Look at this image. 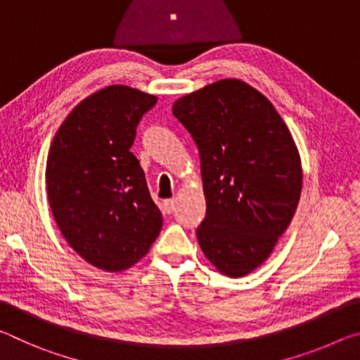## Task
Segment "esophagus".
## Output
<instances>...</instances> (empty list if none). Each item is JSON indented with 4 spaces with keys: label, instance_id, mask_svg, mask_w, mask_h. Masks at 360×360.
Wrapping results in <instances>:
<instances>
[{
    "label": "esophagus",
    "instance_id": "esophagus-1",
    "mask_svg": "<svg viewBox=\"0 0 360 360\" xmlns=\"http://www.w3.org/2000/svg\"><path fill=\"white\" fill-rule=\"evenodd\" d=\"M163 210H165L168 214L169 212H173L176 210V200H165V203H163Z\"/></svg>",
    "mask_w": 360,
    "mask_h": 360
}]
</instances>
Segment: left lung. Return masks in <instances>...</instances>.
Wrapping results in <instances>:
<instances>
[{
	"label": "left lung",
	"mask_w": 360,
	"mask_h": 360,
	"mask_svg": "<svg viewBox=\"0 0 360 360\" xmlns=\"http://www.w3.org/2000/svg\"><path fill=\"white\" fill-rule=\"evenodd\" d=\"M202 158L206 217L198 245L219 273L241 278L270 257L295 214L300 154L281 115L241 79H221L174 101Z\"/></svg>",
	"instance_id": "1"
}]
</instances>
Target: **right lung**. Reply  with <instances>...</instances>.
Instances as JSON below:
<instances>
[{"mask_svg": "<svg viewBox=\"0 0 360 360\" xmlns=\"http://www.w3.org/2000/svg\"><path fill=\"white\" fill-rule=\"evenodd\" d=\"M157 96L108 85L71 109L52 139L46 191L68 245L100 270L120 273L149 252L162 230L143 168L130 148Z\"/></svg>", "mask_w": 360, "mask_h": 360, "instance_id": "1", "label": "right lung"}]
</instances>
